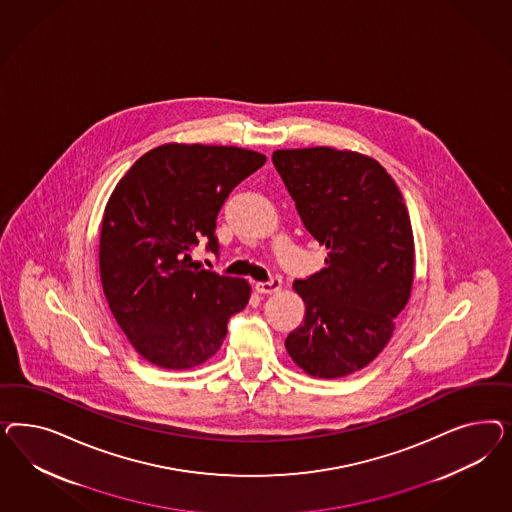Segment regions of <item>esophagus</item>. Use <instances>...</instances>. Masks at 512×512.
I'll use <instances>...</instances> for the list:
<instances>
[{
	"instance_id": "34e87169",
	"label": "esophagus",
	"mask_w": 512,
	"mask_h": 512,
	"mask_svg": "<svg viewBox=\"0 0 512 512\" xmlns=\"http://www.w3.org/2000/svg\"><path fill=\"white\" fill-rule=\"evenodd\" d=\"M255 289L261 295H274V293H278L279 289H281V279L274 278L270 279V281H259V283H255Z\"/></svg>"
}]
</instances>
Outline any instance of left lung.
Wrapping results in <instances>:
<instances>
[{"label":"left lung","instance_id":"8db88e82","mask_svg":"<svg viewBox=\"0 0 512 512\" xmlns=\"http://www.w3.org/2000/svg\"><path fill=\"white\" fill-rule=\"evenodd\" d=\"M326 266L293 283L304 323L285 347L311 377L366 368L394 334L415 278V240L402 191L370 155L328 146L272 154Z\"/></svg>","mask_w":512,"mask_h":512}]
</instances>
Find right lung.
<instances>
[{
    "label": "right lung",
    "mask_w": 512,
    "mask_h": 512,
    "mask_svg": "<svg viewBox=\"0 0 512 512\" xmlns=\"http://www.w3.org/2000/svg\"><path fill=\"white\" fill-rule=\"evenodd\" d=\"M266 155L169 142L139 157L110 193L101 221L99 274L110 311L140 357L189 370L214 357L231 315L251 296L246 279L199 270V240L217 251L219 208Z\"/></svg>",
    "instance_id": "obj_1"
}]
</instances>
